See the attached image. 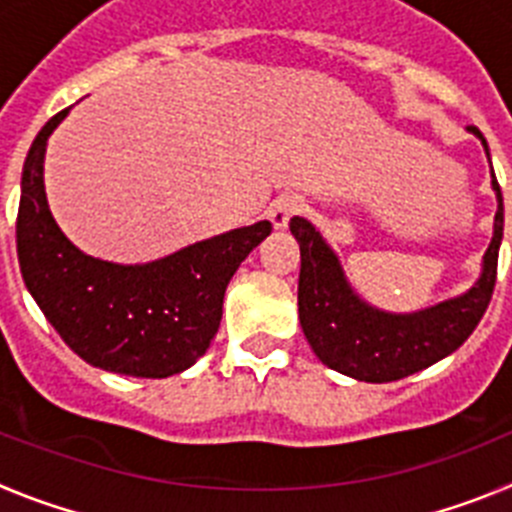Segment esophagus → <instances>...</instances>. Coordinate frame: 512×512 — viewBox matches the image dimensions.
Instances as JSON below:
<instances>
[{
  "label": "esophagus",
  "instance_id": "34e87169",
  "mask_svg": "<svg viewBox=\"0 0 512 512\" xmlns=\"http://www.w3.org/2000/svg\"><path fill=\"white\" fill-rule=\"evenodd\" d=\"M302 197L295 192H284L279 194L277 200L271 202L269 210H266V215H269V220L274 223V228H287L289 220L297 215V212H302Z\"/></svg>",
  "mask_w": 512,
  "mask_h": 512
}]
</instances>
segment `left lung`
Segmentation results:
<instances>
[{"instance_id":"obj_1","label":"left lung","mask_w":512,"mask_h":512,"mask_svg":"<svg viewBox=\"0 0 512 512\" xmlns=\"http://www.w3.org/2000/svg\"><path fill=\"white\" fill-rule=\"evenodd\" d=\"M469 130L482 140L487 151L485 135L477 128ZM492 189L497 194L495 233L474 287L454 300L438 302L410 315H395L366 305L346 282L341 261L323 241L320 230H315L305 217H292L289 230L300 243L302 259L297 284L300 325L315 356L346 377L382 384L436 364L467 341L490 305L497 279L505 210L495 171Z\"/></svg>"}]
</instances>
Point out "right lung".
<instances>
[{"label": "right lung", "instance_id": "obj_1", "mask_svg": "<svg viewBox=\"0 0 512 512\" xmlns=\"http://www.w3.org/2000/svg\"><path fill=\"white\" fill-rule=\"evenodd\" d=\"M66 115L45 122L22 166L17 259L27 292L87 364L146 379L184 372L210 348L225 287L271 223L235 228L151 264L87 256L61 233L45 200V146Z\"/></svg>", "mask_w": 512, "mask_h": 512}]
</instances>
